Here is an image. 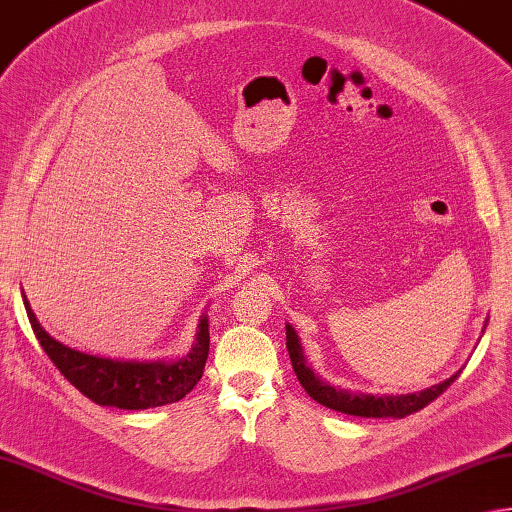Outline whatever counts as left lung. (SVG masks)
I'll return each instance as SVG.
<instances>
[{
	"label": "left lung",
	"mask_w": 512,
	"mask_h": 512,
	"mask_svg": "<svg viewBox=\"0 0 512 512\" xmlns=\"http://www.w3.org/2000/svg\"><path fill=\"white\" fill-rule=\"evenodd\" d=\"M287 351H289L291 367H294L298 382L302 384V389L311 395V398L320 402L322 406H327V409L347 413V415H360V417H395V420H400V417L420 411L426 404H431L435 398H440V395L457 380V375H460L455 373L453 378H448L420 393L380 395V398H375V395L342 391V389L331 387V384H327L325 380H320L318 375L305 364L307 360L302 356V347L298 342L296 331L289 325H287Z\"/></svg>",
	"instance_id": "8db88e82"
}]
</instances>
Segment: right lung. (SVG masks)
Wrapping results in <instances>:
<instances>
[{
    "mask_svg": "<svg viewBox=\"0 0 512 512\" xmlns=\"http://www.w3.org/2000/svg\"><path fill=\"white\" fill-rule=\"evenodd\" d=\"M24 305L30 327H33L39 344L48 353L52 364L72 387L101 406L141 411L152 409V406L172 404L183 400L196 387V382L201 380L207 351H210L207 318H203L201 325H198L196 342L185 358L176 362H121L88 356V353L75 351L50 338L41 329L26 298Z\"/></svg>",
    "mask_w": 512,
    "mask_h": 512,
    "instance_id": "1",
    "label": "right lung"
}]
</instances>
